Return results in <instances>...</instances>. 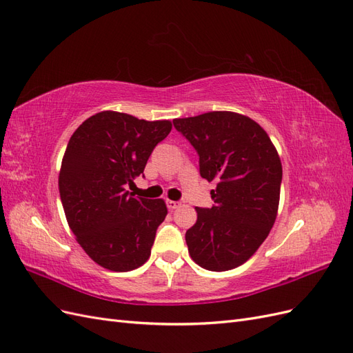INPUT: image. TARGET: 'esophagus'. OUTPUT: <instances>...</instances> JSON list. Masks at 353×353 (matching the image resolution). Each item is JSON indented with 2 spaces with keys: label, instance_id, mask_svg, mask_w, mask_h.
<instances>
[{
  "label": "esophagus",
  "instance_id": "obj_1",
  "mask_svg": "<svg viewBox=\"0 0 353 353\" xmlns=\"http://www.w3.org/2000/svg\"><path fill=\"white\" fill-rule=\"evenodd\" d=\"M166 205H168V208L170 210H175V209H178L181 206V203L179 201H174V200H168Z\"/></svg>",
  "mask_w": 353,
  "mask_h": 353
}]
</instances>
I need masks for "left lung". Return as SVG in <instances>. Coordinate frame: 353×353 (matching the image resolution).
Returning a JSON list of instances; mask_svg holds the SVG:
<instances>
[{
  "label": "left lung",
  "mask_w": 353,
  "mask_h": 353,
  "mask_svg": "<svg viewBox=\"0 0 353 353\" xmlns=\"http://www.w3.org/2000/svg\"><path fill=\"white\" fill-rule=\"evenodd\" d=\"M199 154L201 178L216 181L215 205L196 208L185 232L188 253L209 271L243 265L268 237L280 203L281 160L263 128L234 112L174 119Z\"/></svg>",
  "instance_id": "8db88e82"
}]
</instances>
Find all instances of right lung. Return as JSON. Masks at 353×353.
Here are the masks:
<instances>
[{
	"mask_svg": "<svg viewBox=\"0 0 353 353\" xmlns=\"http://www.w3.org/2000/svg\"><path fill=\"white\" fill-rule=\"evenodd\" d=\"M170 130L169 121L105 110L70 137L59 175L61 205L81 248L105 270L132 271L150 258L168 209L162 199L135 197L128 187Z\"/></svg>",
	"mask_w": 353,
	"mask_h": 353,
	"instance_id": "add662e5",
	"label": "right lung"
}]
</instances>
